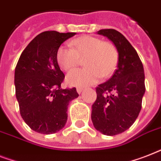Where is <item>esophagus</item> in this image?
Returning a JSON list of instances; mask_svg holds the SVG:
<instances>
[{
	"label": "esophagus",
	"instance_id": "esophagus-1",
	"mask_svg": "<svg viewBox=\"0 0 161 161\" xmlns=\"http://www.w3.org/2000/svg\"><path fill=\"white\" fill-rule=\"evenodd\" d=\"M83 91V88H81V87H78V88H77V92H78V93H81Z\"/></svg>",
	"mask_w": 161,
	"mask_h": 161
}]
</instances>
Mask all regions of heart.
<instances>
[{
    "label": "heart",
    "instance_id": "obj_1",
    "mask_svg": "<svg viewBox=\"0 0 161 161\" xmlns=\"http://www.w3.org/2000/svg\"><path fill=\"white\" fill-rule=\"evenodd\" d=\"M71 47L61 46L57 61L61 69L69 72L83 59L85 68L71 72L67 82L73 86H88L107 78L117 68L119 51L114 44L93 36H83L70 42Z\"/></svg>",
    "mask_w": 161,
    "mask_h": 161
}]
</instances>
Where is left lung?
Here are the masks:
<instances>
[{"instance_id": "8db88e82", "label": "left lung", "mask_w": 161, "mask_h": 161, "mask_svg": "<svg viewBox=\"0 0 161 161\" xmlns=\"http://www.w3.org/2000/svg\"><path fill=\"white\" fill-rule=\"evenodd\" d=\"M119 51L117 69L108 81L96 88L97 98L91 119L96 130L105 135H119L135 123L145 92L144 67L130 42L114 29H102Z\"/></svg>"}]
</instances>
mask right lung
<instances>
[{
	"label": "right lung",
	"instance_id": "1",
	"mask_svg": "<svg viewBox=\"0 0 161 161\" xmlns=\"http://www.w3.org/2000/svg\"><path fill=\"white\" fill-rule=\"evenodd\" d=\"M76 32H42L24 49L15 69L16 97L20 114L31 130L51 135L68 119V106L78 93L75 88H61L64 74L57 61L61 44Z\"/></svg>",
	"mask_w": 161,
	"mask_h": 161
}]
</instances>
